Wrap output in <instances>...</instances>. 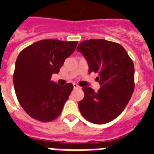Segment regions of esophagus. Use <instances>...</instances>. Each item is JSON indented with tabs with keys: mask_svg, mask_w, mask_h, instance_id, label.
I'll use <instances>...</instances> for the list:
<instances>
[{
	"mask_svg": "<svg viewBox=\"0 0 154 154\" xmlns=\"http://www.w3.org/2000/svg\"><path fill=\"white\" fill-rule=\"evenodd\" d=\"M73 88H74V89H78V88H79V85H77V84L74 83V84H73Z\"/></svg>",
	"mask_w": 154,
	"mask_h": 154,
	"instance_id": "1",
	"label": "esophagus"
}]
</instances>
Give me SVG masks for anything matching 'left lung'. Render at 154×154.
<instances>
[{"label":"left lung","instance_id":"obj_1","mask_svg":"<svg viewBox=\"0 0 154 154\" xmlns=\"http://www.w3.org/2000/svg\"><path fill=\"white\" fill-rule=\"evenodd\" d=\"M77 51L89 65V74L98 73L101 88L95 92L83 87L85 96L79 103L80 112L89 122L104 124L123 112L134 90V65L124 48L104 39L82 42Z\"/></svg>","mask_w":154,"mask_h":154}]
</instances>
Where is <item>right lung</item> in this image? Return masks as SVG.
I'll use <instances>...</instances> for the list:
<instances>
[{
  "label": "right lung",
  "instance_id": "1",
  "mask_svg": "<svg viewBox=\"0 0 154 154\" xmlns=\"http://www.w3.org/2000/svg\"><path fill=\"white\" fill-rule=\"evenodd\" d=\"M78 42L46 39L20 52L13 75L17 100L31 117L49 122L62 112L73 85H59L51 75L59 72L64 62L75 49Z\"/></svg>",
  "mask_w": 154,
  "mask_h": 154
}]
</instances>
